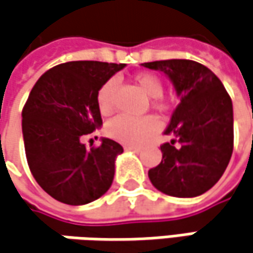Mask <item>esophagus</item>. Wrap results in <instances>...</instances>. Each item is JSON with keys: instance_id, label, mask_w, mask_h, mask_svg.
<instances>
[{"instance_id": "esophagus-1", "label": "esophagus", "mask_w": 253, "mask_h": 253, "mask_svg": "<svg viewBox=\"0 0 253 253\" xmlns=\"http://www.w3.org/2000/svg\"><path fill=\"white\" fill-rule=\"evenodd\" d=\"M125 149H126V150H131V152H136V153H139L141 150L140 147H136V146H126Z\"/></svg>"}]
</instances>
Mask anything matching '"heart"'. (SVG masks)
Here are the masks:
<instances>
[{"label":"heart","instance_id":"1","mask_svg":"<svg viewBox=\"0 0 253 253\" xmlns=\"http://www.w3.org/2000/svg\"><path fill=\"white\" fill-rule=\"evenodd\" d=\"M136 84L143 90L146 96L152 98H159L163 94V84L156 76L149 73L137 74L134 79ZM116 88V82L109 80L106 82L97 93V104L101 114H110L113 110V94ZM157 107H162V104L156 100ZM157 128V122L152 116L144 117H130L126 114H119L113 117L106 126V133L117 141L126 143V144H139L146 139H149Z\"/></svg>","mask_w":253,"mask_h":253}]
</instances>
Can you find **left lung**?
<instances>
[{"instance_id":"1","label":"left lung","mask_w":253,"mask_h":253,"mask_svg":"<svg viewBox=\"0 0 253 253\" xmlns=\"http://www.w3.org/2000/svg\"><path fill=\"white\" fill-rule=\"evenodd\" d=\"M141 66L163 73L180 100L165 130L173 140L160 146L162 162L149 170V179L165 195L196 198L216 185L229 163L232 100L222 82L201 63L174 58Z\"/></svg>"}]
</instances>
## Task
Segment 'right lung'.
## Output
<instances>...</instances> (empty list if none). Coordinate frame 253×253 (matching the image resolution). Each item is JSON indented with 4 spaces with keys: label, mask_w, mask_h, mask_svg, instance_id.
<instances>
[{
    "label": "right lung",
    "mask_w": 253,
    "mask_h": 253,
    "mask_svg": "<svg viewBox=\"0 0 253 253\" xmlns=\"http://www.w3.org/2000/svg\"><path fill=\"white\" fill-rule=\"evenodd\" d=\"M126 64L70 61L44 73L23 109L27 162L37 183L55 201L80 206L101 198L113 183L117 141L101 137L87 149L82 137L100 128V87Z\"/></svg>",
    "instance_id": "1"
}]
</instances>
